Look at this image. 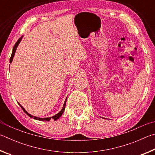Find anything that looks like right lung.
<instances>
[{"mask_svg": "<svg viewBox=\"0 0 155 155\" xmlns=\"http://www.w3.org/2000/svg\"><path fill=\"white\" fill-rule=\"evenodd\" d=\"M22 37H23V36H21V37L20 38V39H19L17 41V42L15 43V45H14V47H13V48L12 54V56H11L10 61H9V62H10V63H12V61H13V56H14V55H15V53L16 49H17L18 46V45H19V43H20L21 39H22ZM67 99V98H66V100H65V101H64V105H63V107H62V110H61V112H58V114H57L54 115V116H51V117H49V118H39V117H37V116H32L31 114H28V112H27L26 111V110L24 109V108L22 106H21V105L20 104H18L20 105V106L21 107V109H22V110H24V112H25L27 115H28V116H30V117H31V118H33L34 119H35V120H41V121H50L51 118H53L54 120H56L57 119H58L60 117H61V116L62 115V114H63V112H64V109H65V105H66Z\"/></svg>", "mask_w": 155, "mask_h": 155, "instance_id": "obj_1", "label": "right lung"}]
</instances>
